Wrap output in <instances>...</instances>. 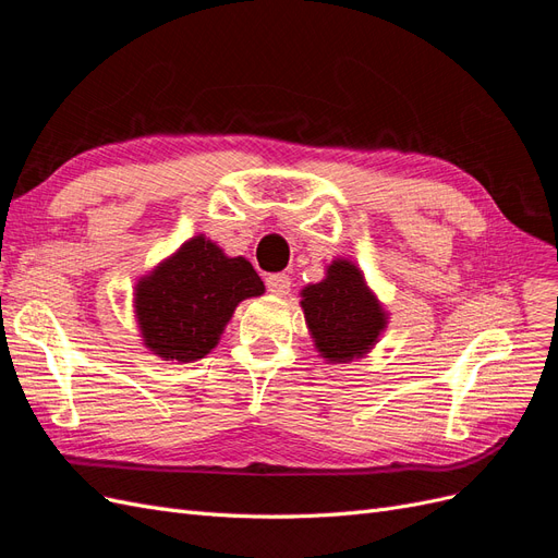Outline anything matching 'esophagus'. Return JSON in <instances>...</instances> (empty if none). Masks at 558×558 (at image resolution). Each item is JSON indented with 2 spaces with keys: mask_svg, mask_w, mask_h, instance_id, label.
I'll return each instance as SVG.
<instances>
[{
  "mask_svg": "<svg viewBox=\"0 0 558 558\" xmlns=\"http://www.w3.org/2000/svg\"><path fill=\"white\" fill-rule=\"evenodd\" d=\"M265 283H267V291L277 298L289 295V291H291V279L286 275H269L265 279Z\"/></svg>",
  "mask_w": 558,
  "mask_h": 558,
  "instance_id": "34e87169",
  "label": "esophagus"
}]
</instances>
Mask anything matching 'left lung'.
<instances>
[{
	"label": "left lung",
	"instance_id": "obj_1",
	"mask_svg": "<svg viewBox=\"0 0 558 558\" xmlns=\"http://www.w3.org/2000/svg\"><path fill=\"white\" fill-rule=\"evenodd\" d=\"M314 349L330 365L365 359L388 326V312L349 258L326 265V277L300 291Z\"/></svg>",
	"mask_w": 558,
	"mask_h": 558
}]
</instances>
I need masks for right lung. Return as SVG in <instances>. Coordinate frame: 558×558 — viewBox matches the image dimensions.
<instances>
[{
    "instance_id": "obj_1",
    "label": "right lung",
    "mask_w": 558,
    "mask_h": 558,
    "mask_svg": "<svg viewBox=\"0 0 558 558\" xmlns=\"http://www.w3.org/2000/svg\"><path fill=\"white\" fill-rule=\"evenodd\" d=\"M263 293L246 258H232L207 234H195L137 279L132 307L150 353L193 363L211 353L240 302Z\"/></svg>"
}]
</instances>
